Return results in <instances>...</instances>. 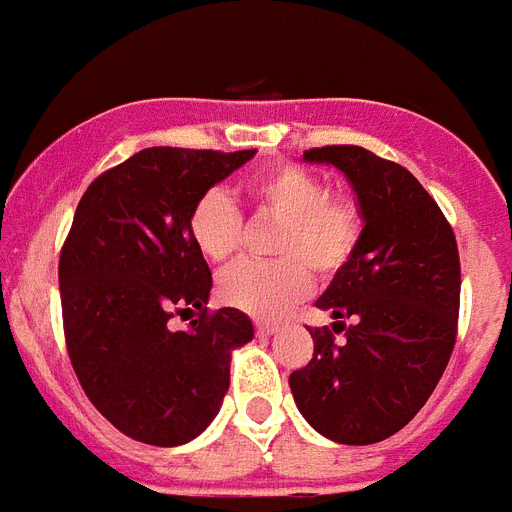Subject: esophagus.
I'll return each mask as SVG.
<instances>
[{
	"label": "esophagus",
	"mask_w": 512,
	"mask_h": 512,
	"mask_svg": "<svg viewBox=\"0 0 512 512\" xmlns=\"http://www.w3.org/2000/svg\"><path fill=\"white\" fill-rule=\"evenodd\" d=\"M277 324L274 322H256V332H259L261 337H269V335H274V332H277Z\"/></svg>",
	"instance_id": "obj_1"
}]
</instances>
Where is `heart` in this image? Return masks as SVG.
Segmentation results:
<instances>
[{"label": "heart", "instance_id": "heart-1", "mask_svg": "<svg viewBox=\"0 0 512 512\" xmlns=\"http://www.w3.org/2000/svg\"><path fill=\"white\" fill-rule=\"evenodd\" d=\"M259 217L277 219L272 253L280 259L243 261L217 282L219 301L251 316L272 319L303 301L311 272L335 280L361 248L366 217L350 193H329L327 183L301 164H274L248 183ZM243 214L222 190L198 198L188 217L193 246L211 264H225L243 246Z\"/></svg>", "mask_w": 512, "mask_h": 512}]
</instances>
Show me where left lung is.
I'll list each match as a JSON object with an SVG mask.
<instances>
[{
	"mask_svg": "<svg viewBox=\"0 0 512 512\" xmlns=\"http://www.w3.org/2000/svg\"><path fill=\"white\" fill-rule=\"evenodd\" d=\"M306 162L345 172L366 230L348 269L316 301L337 319L308 329L314 358L290 374L308 424L340 445H374L400 432L437 387L453 356L460 259L450 222L400 164L361 146L303 151Z\"/></svg>",
	"mask_w": 512,
	"mask_h": 512,
	"instance_id": "8db88e82",
	"label": "left lung"
}]
</instances>
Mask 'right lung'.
<instances>
[{"label": "right lung", "mask_w": 512, "mask_h": 512, "mask_svg": "<svg viewBox=\"0 0 512 512\" xmlns=\"http://www.w3.org/2000/svg\"><path fill=\"white\" fill-rule=\"evenodd\" d=\"M256 154L154 146L88 185L59 253L67 356L96 411L156 447L217 416L230 353L253 337L238 308L209 311L211 272L188 232L206 190ZM175 315H196L172 330Z\"/></svg>", "instance_id": "add662e5"}]
</instances>
